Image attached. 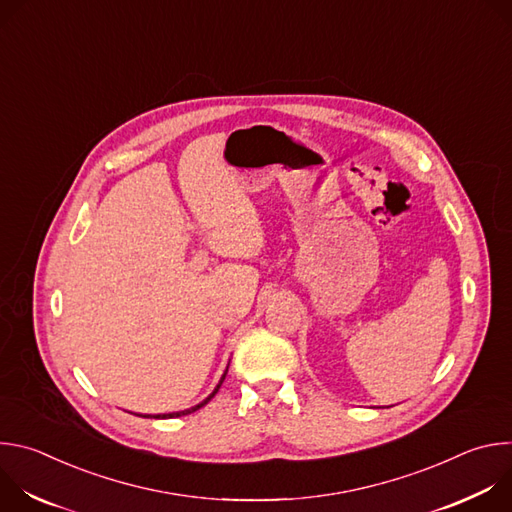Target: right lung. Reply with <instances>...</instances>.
Segmentation results:
<instances>
[{"mask_svg":"<svg viewBox=\"0 0 512 512\" xmlns=\"http://www.w3.org/2000/svg\"><path fill=\"white\" fill-rule=\"evenodd\" d=\"M227 371H229V367L225 369V373H223V377H221V381H218V385L214 387V391L206 397V399H202L198 405H194V407H190V409H182V411H172V413H158V415H139V417H154V419H172V417H182V415H188V413H194V411H198L200 407H204L214 395H216V391L221 389V385H223V381H225V377H227ZM137 415V413H135Z\"/></svg>","mask_w":512,"mask_h":512,"instance_id":"add662e5","label":"right lung"}]
</instances>
